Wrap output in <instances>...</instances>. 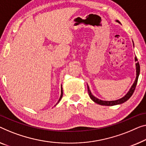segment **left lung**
<instances>
[{
    "label": "left lung",
    "instance_id": "8db88e82",
    "mask_svg": "<svg viewBox=\"0 0 146 146\" xmlns=\"http://www.w3.org/2000/svg\"><path fill=\"white\" fill-rule=\"evenodd\" d=\"M117 22H118L120 23V22L118 20H116ZM134 44V43H133ZM135 61H138V59H137V58L135 57ZM140 64H139L138 62H137L136 64V80L132 84V86H131V88L129 90V92L127 94H126L125 96L119 99V100H114V101H104V100H100L98 98H96L95 96H94L92 94V93H91L90 90V88H89V86L88 84H87V88H88V94H89V96L91 98L92 100L94 101L95 103H96L98 104H100V105H102V106H115V105H118V104H121L124 103V102H127L128 100H129L130 97L132 96V95L133 94V93L134 92V90H135V88H136V84H137V82H138V77H139V75H140Z\"/></svg>",
    "mask_w": 146,
    "mask_h": 146
}]
</instances>
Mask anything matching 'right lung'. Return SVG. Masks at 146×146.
Masks as SVG:
<instances>
[{
    "label": "right lung",
    "mask_w": 146,
    "mask_h": 146,
    "mask_svg": "<svg viewBox=\"0 0 146 146\" xmlns=\"http://www.w3.org/2000/svg\"><path fill=\"white\" fill-rule=\"evenodd\" d=\"M61 92H61V96H60V99H59V101H58V102L57 104L59 103V102L61 100V99H62V96H63V90H62H62H61Z\"/></svg>",
    "instance_id": "right-lung-1"
}]
</instances>
